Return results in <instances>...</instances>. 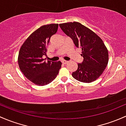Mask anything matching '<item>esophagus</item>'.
Wrapping results in <instances>:
<instances>
[{
    "label": "esophagus",
    "instance_id": "1",
    "mask_svg": "<svg viewBox=\"0 0 126 126\" xmlns=\"http://www.w3.org/2000/svg\"><path fill=\"white\" fill-rule=\"evenodd\" d=\"M62 63H63V64H67V61H66V60H63L62 61Z\"/></svg>",
    "mask_w": 126,
    "mask_h": 126
}]
</instances>
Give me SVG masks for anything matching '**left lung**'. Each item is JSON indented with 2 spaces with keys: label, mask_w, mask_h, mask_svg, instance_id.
Segmentation results:
<instances>
[{
  "label": "left lung",
  "mask_w": 126,
  "mask_h": 126,
  "mask_svg": "<svg viewBox=\"0 0 126 126\" xmlns=\"http://www.w3.org/2000/svg\"><path fill=\"white\" fill-rule=\"evenodd\" d=\"M60 27L71 38L77 47L81 48L82 63L72 74L77 80L91 83L103 74L109 62L108 50L103 40L94 32L79 22H67L59 24Z\"/></svg>",
  "instance_id": "left-lung-1"
}]
</instances>
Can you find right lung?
I'll return each instance as SVG.
<instances>
[{
    "label": "right lung",
    "mask_w": 126,
    "mask_h": 126,
    "mask_svg": "<svg viewBox=\"0 0 126 126\" xmlns=\"http://www.w3.org/2000/svg\"><path fill=\"white\" fill-rule=\"evenodd\" d=\"M59 24L43 25L25 41L18 52V64L21 72L35 84L44 86L52 82L62 66V62H47L43 59L46 55V45L51 36L57 31Z\"/></svg>",
    "instance_id": "right-lung-1"
}]
</instances>
